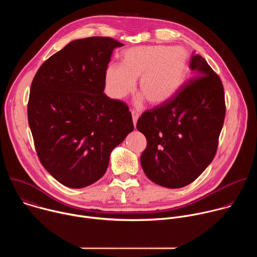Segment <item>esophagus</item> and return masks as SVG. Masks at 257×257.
<instances>
[{
  "mask_svg": "<svg viewBox=\"0 0 257 257\" xmlns=\"http://www.w3.org/2000/svg\"><path fill=\"white\" fill-rule=\"evenodd\" d=\"M131 114H132L133 124H134V126H136V122H137V119H138V117H139V114H138V112H136V111H135V109H132V111H131Z\"/></svg>",
  "mask_w": 257,
  "mask_h": 257,
  "instance_id": "1",
  "label": "esophagus"
}]
</instances>
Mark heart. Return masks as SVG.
<instances>
[{"mask_svg": "<svg viewBox=\"0 0 257 257\" xmlns=\"http://www.w3.org/2000/svg\"><path fill=\"white\" fill-rule=\"evenodd\" d=\"M121 57V65L109 64L105 70L106 90L116 99L132 92L139 78L141 94L151 104H162L174 95L185 75L187 53L181 47H134Z\"/></svg>", "mask_w": 257, "mask_h": 257, "instance_id": "heart-1", "label": "heart"}]
</instances>
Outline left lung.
<instances>
[{
  "instance_id": "obj_1",
  "label": "left lung",
  "mask_w": 257,
  "mask_h": 257,
  "mask_svg": "<svg viewBox=\"0 0 257 257\" xmlns=\"http://www.w3.org/2000/svg\"><path fill=\"white\" fill-rule=\"evenodd\" d=\"M192 74L166 102L145 111L136 128L148 145L142 169L156 184L184 187L207 168L218 145L226 102L221 78L199 55H192Z\"/></svg>"
}]
</instances>
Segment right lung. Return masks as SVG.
<instances>
[{
    "label": "right lung",
    "mask_w": 257,
    "mask_h": 257,
    "mask_svg": "<svg viewBox=\"0 0 257 257\" xmlns=\"http://www.w3.org/2000/svg\"><path fill=\"white\" fill-rule=\"evenodd\" d=\"M112 38L73 41L32 80L28 124L39 160L64 186L83 188L105 173L109 155L133 131L128 105L103 93Z\"/></svg>",
    "instance_id": "right-lung-1"
}]
</instances>
